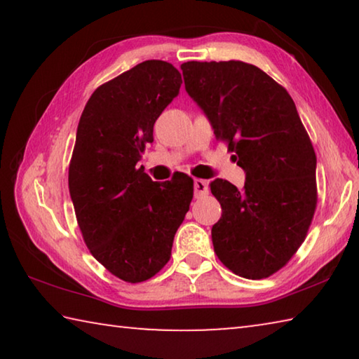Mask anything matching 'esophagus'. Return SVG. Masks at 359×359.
Here are the masks:
<instances>
[{"label": "esophagus", "mask_w": 359, "mask_h": 359, "mask_svg": "<svg viewBox=\"0 0 359 359\" xmlns=\"http://www.w3.org/2000/svg\"><path fill=\"white\" fill-rule=\"evenodd\" d=\"M193 187H194V196L196 198H201V196H204V194L209 193L208 184H205V182L201 179H194Z\"/></svg>", "instance_id": "obj_1"}]
</instances>
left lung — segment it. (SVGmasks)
Returning a JSON list of instances; mask_svg holds the SVG:
<instances>
[{
    "mask_svg": "<svg viewBox=\"0 0 359 359\" xmlns=\"http://www.w3.org/2000/svg\"><path fill=\"white\" fill-rule=\"evenodd\" d=\"M180 69L187 93L245 172L242 190L210 182L222 205L214 250L236 276L269 277L301 247L317 208V156L294 101L244 62H187Z\"/></svg>",
    "mask_w": 359,
    "mask_h": 359,
    "instance_id": "left-lung-1",
    "label": "left lung"
}]
</instances>
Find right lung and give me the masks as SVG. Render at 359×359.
<instances>
[{
    "label": "right lung",
    "instance_id": "right-lung-1",
    "mask_svg": "<svg viewBox=\"0 0 359 359\" xmlns=\"http://www.w3.org/2000/svg\"><path fill=\"white\" fill-rule=\"evenodd\" d=\"M180 72L147 60L102 83L81 115L69 163V194L90 253L125 282L154 277L171 258L193 179L154 182L136 168L154 125L179 95Z\"/></svg>",
    "mask_w": 359,
    "mask_h": 359
}]
</instances>
